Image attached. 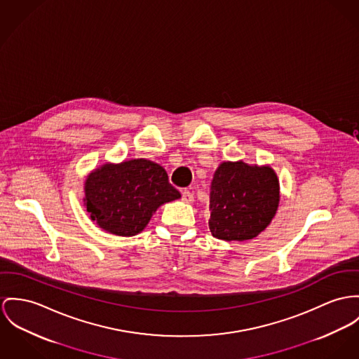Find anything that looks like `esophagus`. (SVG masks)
Masks as SVG:
<instances>
[{
	"label": "esophagus",
	"instance_id": "34e87169",
	"mask_svg": "<svg viewBox=\"0 0 359 359\" xmlns=\"http://www.w3.org/2000/svg\"><path fill=\"white\" fill-rule=\"evenodd\" d=\"M182 199H183V202L191 203L194 201V194L191 191H189V190H183L182 191Z\"/></svg>",
	"mask_w": 359,
	"mask_h": 359
}]
</instances>
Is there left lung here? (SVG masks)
<instances>
[{
  "instance_id": "8db88e82",
  "label": "left lung",
  "mask_w": 359,
  "mask_h": 359,
  "mask_svg": "<svg viewBox=\"0 0 359 359\" xmlns=\"http://www.w3.org/2000/svg\"><path fill=\"white\" fill-rule=\"evenodd\" d=\"M278 201L280 184L271 166L224 161L210 186V232L226 242L252 239L271 224Z\"/></svg>"
}]
</instances>
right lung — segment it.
<instances>
[{
	"mask_svg": "<svg viewBox=\"0 0 359 359\" xmlns=\"http://www.w3.org/2000/svg\"><path fill=\"white\" fill-rule=\"evenodd\" d=\"M179 198L163 166L137 158L94 169L84 182L83 201L100 228L118 236H134L161 205Z\"/></svg>",
	"mask_w": 359,
	"mask_h": 359,
	"instance_id": "right-lung-1",
	"label": "right lung"
}]
</instances>
